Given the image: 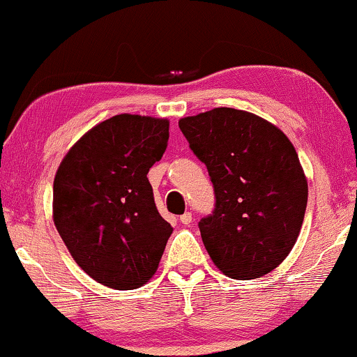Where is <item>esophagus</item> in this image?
<instances>
[{
  "instance_id": "esophagus-1",
  "label": "esophagus",
  "mask_w": 357,
  "mask_h": 357,
  "mask_svg": "<svg viewBox=\"0 0 357 357\" xmlns=\"http://www.w3.org/2000/svg\"><path fill=\"white\" fill-rule=\"evenodd\" d=\"M179 221H181L184 226L191 225V222H192V214H191V213H184V214H183V216H181V218H179Z\"/></svg>"
}]
</instances>
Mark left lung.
I'll list each match as a JSON object with an SVG mask.
<instances>
[{"instance_id": "obj_1", "label": "left lung", "mask_w": 357, "mask_h": 357, "mask_svg": "<svg viewBox=\"0 0 357 357\" xmlns=\"http://www.w3.org/2000/svg\"><path fill=\"white\" fill-rule=\"evenodd\" d=\"M179 130L214 186L216 208L199 221L213 263L233 279L271 273L298 241L307 204V179L289 137L234 108L186 116Z\"/></svg>"}]
</instances>
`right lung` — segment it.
Here are the masks:
<instances>
[{"mask_svg": "<svg viewBox=\"0 0 357 357\" xmlns=\"http://www.w3.org/2000/svg\"><path fill=\"white\" fill-rule=\"evenodd\" d=\"M167 139L165 118L116 114L84 132L56 171V229L76 264L113 289L146 284L173 233L148 181Z\"/></svg>", "mask_w": 357, "mask_h": 357, "instance_id": "add662e5", "label": "right lung"}]
</instances>
